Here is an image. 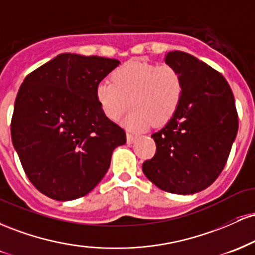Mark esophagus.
Here are the masks:
<instances>
[{
	"mask_svg": "<svg viewBox=\"0 0 255 255\" xmlns=\"http://www.w3.org/2000/svg\"><path fill=\"white\" fill-rule=\"evenodd\" d=\"M135 140H136V135H134V134H130V133H127V142H128V144H133Z\"/></svg>",
	"mask_w": 255,
	"mask_h": 255,
	"instance_id": "esophagus-1",
	"label": "esophagus"
}]
</instances>
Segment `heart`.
<instances>
[{"mask_svg": "<svg viewBox=\"0 0 255 255\" xmlns=\"http://www.w3.org/2000/svg\"><path fill=\"white\" fill-rule=\"evenodd\" d=\"M184 85L180 72L170 64L136 60L122 63L111 72V81L96 86V99L108 119L118 121L128 108L125 120L131 130H144L164 125L176 114L183 98Z\"/></svg>", "mask_w": 255, "mask_h": 255, "instance_id": "b5f03b06", "label": "heart"}]
</instances>
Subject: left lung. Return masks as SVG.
<instances>
[{"label": "left lung", "mask_w": 255, "mask_h": 255, "mask_svg": "<svg viewBox=\"0 0 255 255\" xmlns=\"http://www.w3.org/2000/svg\"><path fill=\"white\" fill-rule=\"evenodd\" d=\"M165 63L180 72L183 98L170 121L151 135L156 153L142 171L163 191L194 194L224 169L239 129L235 99L223 75L197 57L170 51Z\"/></svg>", "instance_id": "8db88e82"}]
</instances>
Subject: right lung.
Returning a JSON list of instances; mask_svg holds the SVG:
<instances>
[{
	"label": "right lung",
	"mask_w": 255,
	"mask_h": 255,
	"mask_svg": "<svg viewBox=\"0 0 255 255\" xmlns=\"http://www.w3.org/2000/svg\"><path fill=\"white\" fill-rule=\"evenodd\" d=\"M120 64L115 58L61 54L20 86L10 134L25 174L55 200H74L101 182L126 133L104 115L96 86Z\"/></svg>",
	"instance_id": "1"
}]
</instances>
